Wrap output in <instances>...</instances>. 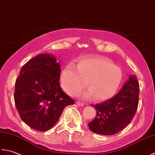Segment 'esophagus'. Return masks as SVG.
Returning <instances> with one entry per match:
<instances>
[{"mask_svg": "<svg viewBox=\"0 0 155 155\" xmlns=\"http://www.w3.org/2000/svg\"><path fill=\"white\" fill-rule=\"evenodd\" d=\"M77 105L79 106H84V103L83 102H81V101H78L77 102Z\"/></svg>", "mask_w": 155, "mask_h": 155, "instance_id": "1", "label": "esophagus"}]
</instances>
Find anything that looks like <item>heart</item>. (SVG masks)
<instances>
[{
  "label": "heart",
  "instance_id": "b5f03b06",
  "mask_svg": "<svg viewBox=\"0 0 155 155\" xmlns=\"http://www.w3.org/2000/svg\"><path fill=\"white\" fill-rule=\"evenodd\" d=\"M75 67L65 66L60 75L62 88L69 95H74L87 83L88 89L75 95L85 99L94 96L96 100H105L114 95L122 81L121 68L108 59H84Z\"/></svg>",
  "mask_w": 155,
  "mask_h": 155
}]
</instances>
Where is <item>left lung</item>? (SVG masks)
Listing matches in <instances>:
<instances>
[{
  "label": "left lung",
  "mask_w": 155,
  "mask_h": 155,
  "mask_svg": "<svg viewBox=\"0 0 155 155\" xmlns=\"http://www.w3.org/2000/svg\"><path fill=\"white\" fill-rule=\"evenodd\" d=\"M138 96L139 84L134 75H130L116 95L91 105L96 110V116L88 124L90 130L101 135H113L124 129L137 112Z\"/></svg>",
  "instance_id": "obj_1"
}]
</instances>
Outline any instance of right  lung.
<instances>
[{
	"mask_svg": "<svg viewBox=\"0 0 155 155\" xmlns=\"http://www.w3.org/2000/svg\"><path fill=\"white\" fill-rule=\"evenodd\" d=\"M61 67L51 54H39L22 67L15 82L16 108L25 124L37 130L51 129L65 107L74 100L59 84Z\"/></svg>",
	"mask_w": 155,
	"mask_h": 155,
	"instance_id": "right-lung-1",
	"label": "right lung"
}]
</instances>
